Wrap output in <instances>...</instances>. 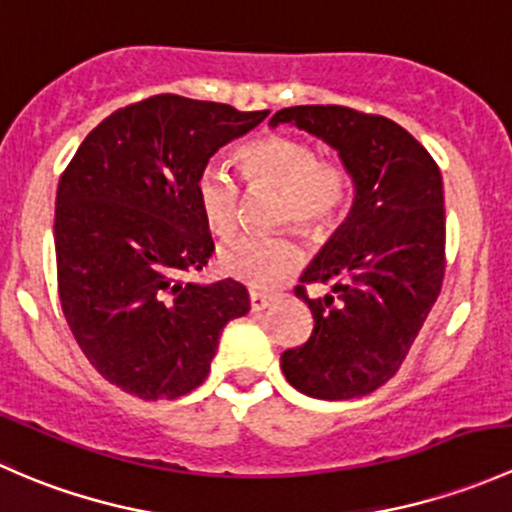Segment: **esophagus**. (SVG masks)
Wrapping results in <instances>:
<instances>
[{"instance_id": "esophagus-1", "label": "esophagus", "mask_w": 512, "mask_h": 512, "mask_svg": "<svg viewBox=\"0 0 512 512\" xmlns=\"http://www.w3.org/2000/svg\"><path fill=\"white\" fill-rule=\"evenodd\" d=\"M275 294L270 292H257V289H250V309L252 312H265L272 302H275Z\"/></svg>"}]
</instances>
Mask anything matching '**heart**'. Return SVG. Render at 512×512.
<instances>
[{
  "instance_id": "1",
  "label": "heart",
  "mask_w": 512,
  "mask_h": 512,
  "mask_svg": "<svg viewBox=\"0 0 512 512\" xmlns=\"http://www.w3.org/2000/svg\"><path fill=\"white\" fill-rule=\"evenodd\" d=\"M242 173L250 183L272 185L285 193L282 218H294L309 230H322L349 203L352 180L337 160H319L309 143L289 136H265L240 151ZM195 205L215 235H227L237 223L240 188L220 165H205L195 178ZM302 262L294 237L237 235L220 245L218 265L232 280L267 289L285 280Z\"/></svg>"
}]
</instances>
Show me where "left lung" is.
Here are the masks:
<instances>
[{
  "label": "left lung",
  "mask_w": 512,
  "mask_h": 512,
  "mask_svg": "<svg viewBox=\"0 0 512 512\" xmlns=\"http://www.w3.org/2000/svg\"><path fill=\"white\" fill-rule=\"evenodd\" d=\"M307 131L339 153L352 210L299 282H329L309 299L312 337L282 354V374L312 399L371 394L399 371L436 304L446 270L443 180L436 160L399 123L347 106H292L270 126Z\"/></svg>",
  "instance_id": "8db88e82"
}]
</instances>
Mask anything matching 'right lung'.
<instances>
[{
	"mask_svg": "<svg viewBox=\"0 0 512 512\" xmlns=\"http://www.w3.org/2000/svg\"><path fill=\"white\" fill-rule=\"evenodd\" d=\"M267 113L151 96L103 118L61 175V309L98 374L138 399H178L203 384L225 324L250 312L240 282L183 275L215 250L195 178Z\"/></svg>",
	"mask_w": 512,
	"mask_h": 512,
	"instance_id": "right-lung-1",
	"label": "right lung"
}]
</instances>
